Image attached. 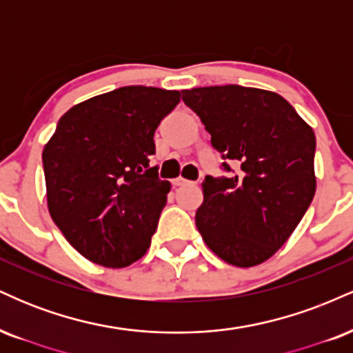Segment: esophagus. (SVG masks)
Returning <instances> with one entry per match:
<instances>
[{
    "instance_id": "obj_1",
    "label": "esophagus",
    "mask_w": 353,
    "mask_h": 353,
    "mask_svg": "<svg viewBox=\"0 0 353 353\" xmlns=\"http://www.w3.org/2000/svg\"><path fill=\"white\" fill-rule=\"evenodd\" d=\"M188 184H192V182L184 179V177H177V179H174V185H176V188H181V185H188Z\"/></svg>"
}]
</instances>
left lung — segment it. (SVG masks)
Segmentation results:
<instances>
[{
    "mask_svg": "<svg viewBox=\"0 0 353 353\" xmlns=\"http://www.w3.org/2000/svg\"><path fill=\"white\" fill-rule=\"evenodd\" d=\"M182 99L214 148L239 165L232 176L202 182L197 229L228 264H262L292 236L314 199V131L281 94L265 89L194 88L182 91Z\"/></svg>",
    "mask_w": 353,
    "mask_h": 353,
    "instance_id": "obj_1",
    "label": "left lung"
}]
</instances>
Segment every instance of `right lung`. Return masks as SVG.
Instances as JSON below:
<instances>
[{"label": "right lung", "mask_w": 353, "mask_h": 353, "mask_svg": "<svg viewBox=\"0 0 353 353\" xmlns=\"http://www.w3.org/2000/svg\"><path fill=\"white\" fill-rule=\"evenodd\" d=\"M179 91L125 86L72 106L43 149L48 210L88 261L123 269L151 245L171 182L149 165Z\"/></svg>", "instance_id": "obj_1"}]
</instances>
